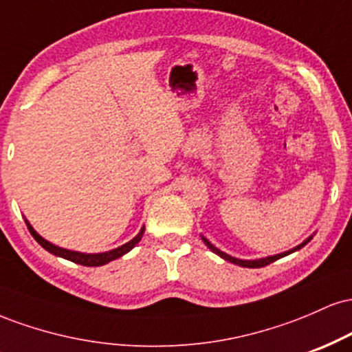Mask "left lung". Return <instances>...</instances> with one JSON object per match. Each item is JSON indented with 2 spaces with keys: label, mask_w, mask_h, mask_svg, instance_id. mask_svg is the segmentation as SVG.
Returning a JSON list of instances; mask_svg holds the SVG:
<instances>
[{
  "label": "left lung",
  "mask_w": 352,
  "mask_h": 352,
  "mask_svg": "<svg viewBox=\"0 0 352 352\" xmlns=\"http://www.w3.org/2000/svg\"><path fill=\"white\" fill-rule=\"evenodd\" d=\"M311 238L313 236H309V238H306L305 241H302L301 245H298V246H294V248H292V250H288V252H285V253H280V254H273V256H266V258H260V260H240V258H235V256H230V254H227V253H223L221 252V250H218L217 246H213L212 243H210V241L207 240V238L205 236H201V240H204V243L208 246L210 250H212L213 253H217L218 256L220 258H223V260H227V261H230V263H235V265H238V266H243V268H261V266H266V265H270V263H273V261H276V260H280V258H283V256H286V254H289V253H294L296 252V250H300V248H302V246H305L306 243H309L311 241Z\"/></svg>",
  "instance_id": "8db88e82"
}]
</instances>
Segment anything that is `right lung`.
<instances>
[{
  "instance_id": "obj_1",
  "label": "right lung",
  "mask_w": 352,
  "mask_h": 352,
  "mask_svg": "<svg viewBox=\"0 0 352 352\" xmlns=\"http://www.w3.org/2000/svg\"><path fill=\"white\" fill-rule=\"evenodd\" d=\"M24 221H26L28 230H30L31 235H33L34 240L38 241V243L41 245L44 250H47L50 253L56 254V256H60V258H64V260H69V261H72V263H78V265H82V266H102V265L109 263V261L117 260V258L124 256L125 253L131 252V250L134 248L137 243H139L140 238H142L144 232H145V228L142 227V228H140V232L137 233V236L132 238L131 241H127L125 245L119 246V248L109 250V252H104V253H80V252H72V250L60 248V246H56V245L50 243V241L44 240V238L39 235V233L36 232L33 227H31L30 221H28V220H24Z\"/></svg>"
}]
</instances>
